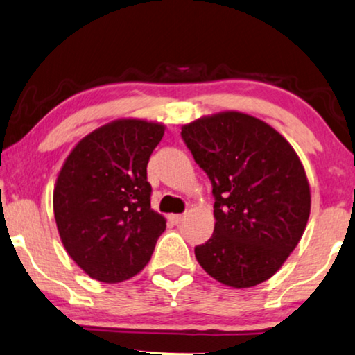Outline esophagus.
I'll use <instances>...</instances> for the list:
<instances>
[{
    "mask_svg": "<svg viewBox=\"0 0 355 355\" xmlns=\"http://www.w3.org/2000/svg\"><path fill=\"white\" fill-rule=\"evenodd\" d=\"M184 218H186V216H184V214H173L171 216V220H173V223H176V224H181L182 220H184Z\"/></svg>",
    "mask_w": 355,
    "mask_h": 355,
    "instance_id": "obj_1",
    "label": "esophagus"
}]
</instances>
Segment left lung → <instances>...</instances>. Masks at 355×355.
<instances>
[{
  "label": "left lung",
  "mask_w": 355,
  "mask_h": 355,
  "mask_svg": "<svg viewBox=\"0 0 355 355\" xmlns=\"http://www.w3.org/2000/svg\"><path fill=\"white\" fill-rule=\"evenodd\" d=\"M181 136L213 186L214 232L195 246L198 264L234 288L263 284L296 248L309 219L300 157L274 128L240 112L200 118Z\"/></svg>",
  "instance_id": "1"
}]
</instances>
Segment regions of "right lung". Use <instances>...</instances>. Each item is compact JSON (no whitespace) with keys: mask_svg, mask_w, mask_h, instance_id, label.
Masks as SVG:
<instances>
[{"mask_svg":"<svg viewBox=\"0 0 355 355\" xmlns=\"http://www.w3.org/2000/svg\"><path fill=\"white\" fill-rule=\"evenodd\" d=\"M160 123L112 121L76 144L54 187V218L70 258L92 279L118 284L150 261L166 220L150 208L147 163Z\"/></svg>","mask_w":355,"mask_h":355,"instance_id":"obj_1","label":"right lung"}]
</instances>
